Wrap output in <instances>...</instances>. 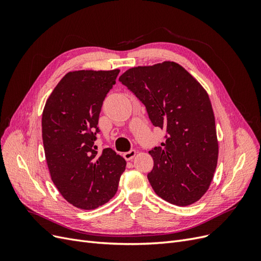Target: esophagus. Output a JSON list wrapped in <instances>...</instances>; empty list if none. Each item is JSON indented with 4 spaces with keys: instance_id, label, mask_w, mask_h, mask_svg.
Segmentation results:
<instances>
[{
    "instance_id": "obj_1",
    "label": "esophagus",
    "mask_w": 261,
    "mask_h": 261,
    "mask_svg": "<svg viewBox=\"0 0 261 261\" xmlns=\"http://www.w3.org/2000/svg\"><path fill=\"white\" fill-rule=\"evenodd\" d=\"M136 155V150H134V149H132V150H129V151H127V152H124V154H123V156H124V159L125 160H132L134 156Z\"/></svg>"
}]
</instances>
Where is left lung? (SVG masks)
Masks as SVG:
<instances>
[{
	"instance_id": "8db88e82",
	"label": "left lung",
	"mask_w": 261,
	"mask_h": 261,
	"mask_svg": "<svg viewBox=\"0 0 261 261\" xmlns=\"http://www.w3.org/2000/svg\"><path fill=\"white\" fill-rule=\"evenodd\" d=\"M146 107L165 141L149 153V183L162 199L188 206L207 192L218 162L211 102L201 85L175 62L133 67L118 78Z\"/></svg>"
}]
</instances>
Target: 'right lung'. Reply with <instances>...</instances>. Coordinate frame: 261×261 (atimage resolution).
<instances>
[{
  "label": "right lung",
  "instance_id": "add662e5",
  "mask_svg": "<svg viewBox=\"0 0 261 261\" xmlns=\"http://www.w3.org/2000/svg\"><path fill=\"white\" fill-rule=\"evenodd\" d=\"M120 69L69 72L57 85L42 114V139L54 185L73 206L91 210L115 195L126 161L94 145L99 115Z\"/></svg>",
  "mask_w": 261,
  "mask_h": 261
}]
</instances>
